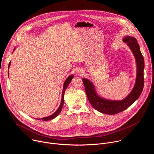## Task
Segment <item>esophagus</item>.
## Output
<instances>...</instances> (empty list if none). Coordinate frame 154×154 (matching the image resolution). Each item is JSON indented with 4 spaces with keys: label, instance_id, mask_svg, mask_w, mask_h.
I'll use <instances>...</instances> for the list:
<instances>
[{
    "label": "esophagus",
    "instance_id": "1",
    "mask_svg": "<svg viewBox=\"0 0 154 154\" xmlns=\"http://www.w3.org/2000/svg\"><path fill=\"white\" fill-rule=\"evenodd\" d=\"M78 74H79V75H83V71L81 70V71H78Z\"/></svg>",
    "mask_w": 154,
    "mask_h": 154
}]
</instances>
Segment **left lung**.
Here are the masks:
<instances>
[{"instance_id":"left-lung-1","label":"left lung","mask_w":154,"mask_h":154,"mask_svg":"<svg viewBox=\"0 0 154 154\" xmlns=\"http://www.w3.org/2000/svg\"><path fill=\"white\" fill-rule=\"evenodd\" d=\"M123 41L127 44L133 52L137 63L136 83L134 89L125 99L119 101L102 99L96 94L92 83L86 79H82L85 91L90 103L96 110L105 114L115 115L125 110L138 99L143 90L144 61L138 41L136 38L131 36L125 37Z\"/></svg>"}]
</instances>
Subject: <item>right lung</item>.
Returning a JSON list of instances; mask_svg holds the SVG:
<instances>
[{
	"instance_id": "1",
	"label": "right lung",
	"mask_w": 154,
	"mask_h": 154,
	"mask_svg": "<svg viewBox=\"0 0 154 154\" xmlns=\"http://www.w3.org/2000/svg\"><path fill=\"white\" fill-rule=\"evenodd\" d=\"M10 65V62L9 63V64H8V68H9ZM73 77H74V75H69V76L68 77V79H67L66 80V81H65V82H64V83L63 90V91H62L61 102L59 108H58L57 110V111H56L54 114H52V115H51V116H48V117H46V118H41L42 121H49V120L55 118L56 116H57L60 114V112H61V109H62L63 105V102H64V94L65 90H66V89L67 88V87L68 86L69 84L70 83V82H71V80H72V79ZM38 119V120H40V119Z\"/></svg>"
}]
</instances>
